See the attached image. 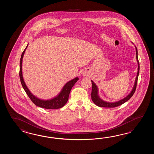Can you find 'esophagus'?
Instances as JSON below:
<instances>
[{
  "label": "esophagus",
  "mask_w": 154,
  "mask_h": 154,
  "mask_svg": "<svg viewBox=\"0 0 154 154\" xmlns=\"http://www.w3.org/2000/svg\"><path fill=\"white\" fill-rule=\"evenodd\" d=\"M87 74H87V73H86V72H83V75H84V76L88 75H87Z\"/></svg>",
  "instance_id": "esophagus-1"
}]
</instances>
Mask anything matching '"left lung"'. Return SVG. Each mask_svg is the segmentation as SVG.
Masks as SVG:
<instances>
[{"mask_svg":"<svg viewBox=\"0 0 154 154\" xmlns=\"http://www.w3.org/2000/svg\"><path fill=\"white\" fill-rule=\"evenodd\" d=\"M135 49H136V59L137 60L138 67H137V75L136 78H135V82H134V86H133L132 90L125 97L119 101L115 102L105 101L100 97V96L98 95V87L97 86V85L95 84V82L91 80V99L92 101L94 102V103H95V105H97L98 107H108V108L112 107L113 108V107H117L118 106H120V105L123 104L124 103L128 101L132 97V96L134 94V92L135 91V90H136V87H137V78H138V76H139V67H140L139 66V60H138L137 48L136 46H135Z\"/></svg>","mask_w":154,"mask_h":154,"instance_id":"8db88e82","label":"left lung"}]
</instances>
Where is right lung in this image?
I'll use <instances>...</instances> for the list:
<instances>
[{"label":"right lung","instance_id":"obj_1","mask_svg":"<svg viewBox=\"0 0 154 154\" xmlns=\"http://www.w3.org/2000/svg\"><path fill=\"white\" fill-rule=\"evenodd\" d=\"M27 46H26L25 49H24L23 52L21 56L20 61V82L21 85L23 87L24 90L29 97L31 100L32 101L33 103L36 105L38 107H40L42 108H46V109H58L62 108L68 100L69 94L71 91V89L72 86L74 85L76 82L79 80L78 77H76L75 78L73 79L72 80L66 82L64 86H63L62 90L54 98L49 99V100H42L40 98L36 97L35 95L29 91V89L27 87L25 82L23 80V72H22V63H23V55L25 52L26 48H27Z\"/></svg>","mask_w":154,"mask_h":154}]
</instances>
